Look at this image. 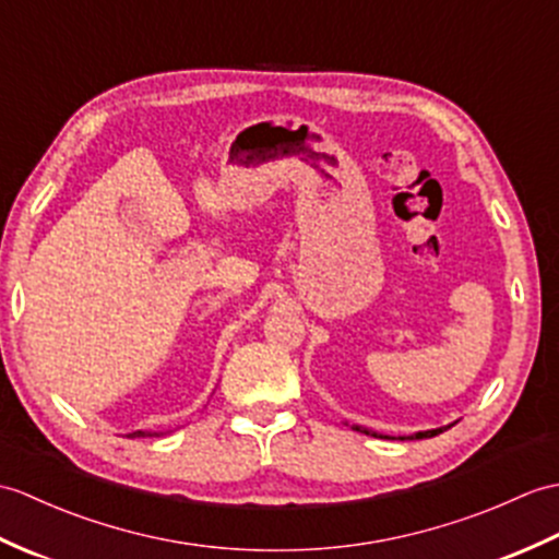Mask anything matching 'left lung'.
Returning a JSON list of instances; mask_svg holds the SVG:
<instances>
[{"label": "left lung", "mask_w": 559, "mask_h": 559, "mask_svg": "<svg viewBox=\"0 0 559 559\" xmlns=\"http://www.w3.org/2000/svg\"><path fill=\"white\" fill-rule=\"evenodd\" d=\"M450 426H455V424H448V426H440V428H428V431H417V433H412V436H400V440H419V438H433V436H438V433H443V431H448ZM353 428L355 431H359V433H367V436H373V438H393V436H383V433H376V431H371V428H367V426H357V424H353Z\"/></svg>", "instance_id": "obj_1"}]
</instances>
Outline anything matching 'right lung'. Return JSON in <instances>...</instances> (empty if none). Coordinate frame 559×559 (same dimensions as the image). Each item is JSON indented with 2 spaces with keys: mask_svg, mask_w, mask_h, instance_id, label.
<instances>
[{
  "mask_svg": "<svg viewBox=\"0 0 559 559\" xmlns=\"http://www.w3.org/2000/svg\"><path fill=\"white\" fill-rule=\"evenodd\" d=\"M147 436H162V433H157V431H133V433H128V438H147Z\"/></svg>",
  "mask_w": 559,
  "mask_h": 559,
  "instance_id": "add662e5",
  "label": "right lung"
}]
</instances>
